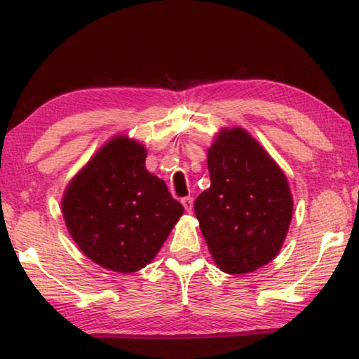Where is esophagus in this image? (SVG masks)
Listing matches in <instances>:
<instances>
[{
  "label": "esophagus",
  "instance_id": "1",
  "mask_svg": "<svg viewBox=\"0 0 359 359\" xmlns=\"http://www.w3.org/2000/svg\"><path fill=\"white\" fill-rule=\"evenodd\" d=\"M181 204L184 205V209L188 210V212H191V210H193V198H191V196H186V198L181 199Z\"/></svg>",
  "mask_w": 359,
  "mask_h": 359
}]
</instances>
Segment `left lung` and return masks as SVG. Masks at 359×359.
I'll list each match as a JSON object with an SVG mask.
<instances>
[{"mask_svg":"<svg viewBox=\"0 0 359 359\" xmlns=\"http://www.w3.org/2000/svg\"><path fill=\"white\" fill-rule=\"evenodd\" d=\"M210 188L194 212L209 252L224 273H252L276 257L292 217L281 168L248 132L225 129L208 151Z\"/></svg>","mask_w":359,"mask_h":359,"instance_id":"obj_1","label":"left lung"}]
</instances>
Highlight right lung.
Returning <instances> with one entry per match:
<instances>
[{"label":"right lung","mask_w":359,"mask_h":359,"mask_svg":"<svg viewBox=\"0 0 359 359\" xmlns=\"http://www.w3.org/2000/svg\"><path fill=\"white\" fill-rule=\"evenodd\" d=\"M139 142L116 137L65 191L62 212L81 252L102 268L134 273L158 253L183 214L165 181L145 168Z\"/></svg>","instance_id":"1"}]
</instances>
